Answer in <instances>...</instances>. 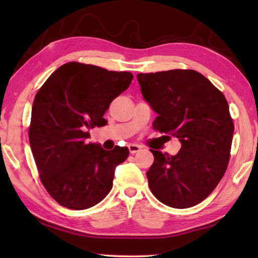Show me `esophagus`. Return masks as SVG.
<instances>
[{"mask_svg":"<svg viewBox=\"0 0 258 258\" xmlns=\"http://www.w3.org/2000/svg\"><path fill=\"white\" fill-rule=\"evenodd\" d=\"M128 150L131 154H137V152H139L140 150H141V147L138 146V145H133V143H131V145H128Z\"/></svg>","mask_w":258,"mask_h":258,"instance_id":"esophagus-1","label":"esophagus"}]
</instances>
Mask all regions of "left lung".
Returning a JSON list of instances; mask_svg holds the SVG:
<instances>
[{
  "instance_id": "obj_1",
  "label": "left lung",
  "mask_w": 258,
  "mask_h": 258,
  "mask_svg": "<svg viewBox=\"0 0 258 258\" xmlns=\"http://www.w3.org/2000/svg\"><path fill=\"white\" fill-rule=\"evenodd\" d=\"M143 99L157 115L154 128L181 142L176 155L151 150L147 177L160 203L189 208L202 203L223 177L230 159L233 121L220 90L196 71L138 74Z\"/></svg>"
}]
</instances>
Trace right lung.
I'll list each match as a JSON object with an SVG mask.
<instances>
[{
    "instance_id": "1",
    "label": "right lung",
    "mask_w": 258,
    "mask_h": 258,
    "mask_svg": "<svg viewBox=\"0 0 258 258\" xmlns=\"http://www.w3.org/2000/svg\"><path fill=\"white\" fill-rule=\"evenodd\" d=\"M133 80L128 72L68 62L47 78L35 95L29 143L43 185L61 206L86 209L110 192L126 147L104 150L89 143V130L103 126L104 112Z\"/></svg>"
}]
</instances>
